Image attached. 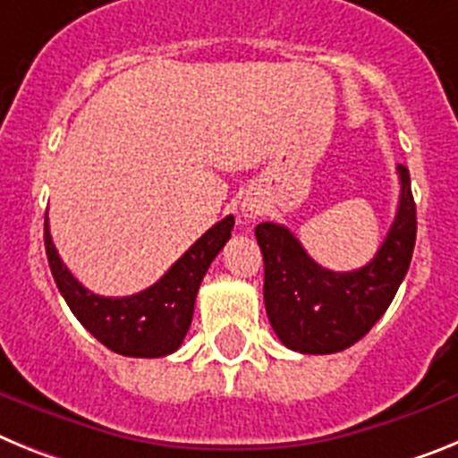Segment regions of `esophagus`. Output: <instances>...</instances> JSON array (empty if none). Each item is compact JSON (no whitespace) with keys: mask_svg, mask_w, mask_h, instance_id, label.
<instances>
[{"mask_svg":"<svg viewBox=\"0 0 458 458\" xmlns=\"http://www.w3.org/2000/svg\"><path fill=\"white\" fill-rule=\"evenodd\" d=\"M241 210H242V216L248 217V220H257V217L261 216V204H257L254 199H245L242 201Z\"/></svg>","mask_w":458,"mask_h":458,"instance_id":"esophagus-1","label":"esophagus"}]
</instances>
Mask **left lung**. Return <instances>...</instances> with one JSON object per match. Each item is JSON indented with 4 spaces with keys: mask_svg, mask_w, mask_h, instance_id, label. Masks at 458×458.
I'll use <instances>...</instances> for the list:
<instances>
[{
    "mask_svg": "<svg viewBox=\"0 0 458 458\" xmlns=\"http://www.w3.org/2000/svg\"><path fill=\"white\" fill-rule=\"evenodd\" d=\"M396 172L402 194L394 222L376 257L358 270L321 268L286 226L257 225L266 314L286 349L310 355L339 353L365 337L390 307L408 273L418 233L411 174L403 165Z\"/></svg>",
    "mask_w": 458,
    "mask_h": 458,
    "instance_id": "1",
    "label": "left lung"
}]
</instances>
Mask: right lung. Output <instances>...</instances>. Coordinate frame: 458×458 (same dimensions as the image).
I'll use <instances>...</instances> for the list:
<instances>
[{
    "mask_svg": "<svg viewBox=\"0 0 458 458\" xmlns=\"http://www.w3.org/2000/svg\"><path fill=\"white\" fill-rule=\"evenodd\" d=\"M233 216L213 225L156 284L125 298H105L84 289L64 266L46 216V252L56 289L78 321L109 351L128 358H163L183 344L194 301L210 261L232 238Z\"/></svg>",
    "mask_w": 458,
    "mask_h": 458,
    "instance_id": "1",
    "label": "right lung"
}]
</instances>
